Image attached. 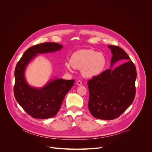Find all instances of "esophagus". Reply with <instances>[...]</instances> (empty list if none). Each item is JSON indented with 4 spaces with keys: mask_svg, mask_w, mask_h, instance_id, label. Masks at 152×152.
<instances>
[{
    "mask_svg": "<svg viewBox=\"0 0 152 152\" xmlns=\"http://www.w3.org/2000/svg\"><path fill=\"white\" fill-rule=\"evenodd\" d=\"M76 83H77V85H79V86H80V85H82V81H81V80H77V82H76Z\"/></svg>",
    "mask_w": 152,
    "mask_h": 152,
    "instance_id": "obj_1",
    "label": "esophagus"
}]
</instances>
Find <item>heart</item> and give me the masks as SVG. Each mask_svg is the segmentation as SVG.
I'll return each instance as SVG.
<instances>
[{"label":"heart","mask_w":152,"mask_h":152,"mask_svg":"<svg viewBox=\"0 0 152 152\" xmlns=\"http://www.w3.org/2000/svg\"><path fill=\"white\" fill-rule=\"evenodd\" d=\"M65 66L67 70L72 68L81 69V73L86 78H93L100 75L107 63L106 58L102 53L92 49H82L74 52Z\"/></svg>","instance_id":"b5f03b06"}]
</instances>
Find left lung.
I'll use <instances>...</instances> for the list:
<instances>
[{
  "label": "left lung",
  "instance_id": "8db88e82",
  "mask_svg": "<svg viewBox=\"0 0 152 152\" xmlns=\"http://www.w3.org/2000/svg\"><path fill=\"white\" fill-rule=\"evenodd\" d=\"M113 56L111 69L88 82L90 99L88 103L91 115L101 120L118 117L130 106L135 96L137 70L134 64L121 48L109 45ZM125 62L112 69L114 64Z\"/></svg>",
  "mask_w": 152,
  "mask_h": 152
}]
</instances>
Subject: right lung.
I'll use <instances>...</instances> for the list:
<instances>
[{
    "label": "right lung",
    "mask_w": 152,
    "mask_h": 152,
    "mask_svg": "<svg viewBox=\"0 0 152 152\" xmlns=\"http://www.w3.org/2000/svg\"><path fill=\"white\" fill-rule=\"evenodd\" d=\"M62 47L52 42L34 46L24 53L17 64L14 72V96L18 103L34 118L47 119L56 115L75 80L56 78L49 80L41 88L34 87L25 78L26 69L38 54L59 51Z\"/></svg>",
    "instance_id": "1"
}]
</instances>
